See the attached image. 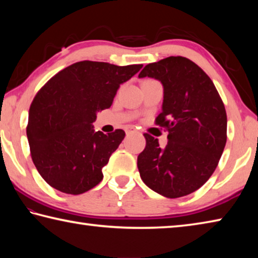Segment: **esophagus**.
Masks as SVG:
<instances>
[{
    "mask_svg": "<svg viewBox=\"0 0 258 258\" xmlns=\"http://www.w3.org/2000/svg\"><path fill=\"white\" fill-rule=\"evenodd\" d=\"M126 133L127 134H132V133H138V131L135 130L132 125H128V126H126Z\"/></svg>",
    "mask_w": 258,
    "mask_h": 258,
    "instance_id": "1",
    "label": "esophagus"
}]
</instances>
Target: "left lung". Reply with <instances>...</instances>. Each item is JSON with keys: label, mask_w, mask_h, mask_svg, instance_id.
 <instances>
[{"label": "left lung", "mask_w": 258, "mask_h": 258, "mask_svg": "<svg viewBox=\"0 0 258 258\" xmlns=\"http://www.w3.org/2000/svg\"><path fill=\"white\" fill-rule=\"evenodd\" d=\"M140 78L150 77L164 87L156 124L168 131L164 149L145 134L146 148L138 156L142 181L167 198L190 195L215 171L226 143V112L211 78L184 56H168L147 64Z\"/></svg>", "instance_id": "1"}]
</instances>
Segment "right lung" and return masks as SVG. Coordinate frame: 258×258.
Wrapping results in <instances>:
<instances>
[{"mask_svg":"<svg viewBox=\"0 0 258 258\" xmlns=\"http://www.w3.org/2000/svg\"><path fill=\"white\" fill-rule=\"evenodd\" d=\"M142 64L80 61L38 91L29 108L27 139L38 173L63 194L81 195L102 181V168L125 138L95 132L97 112L110 108L120 84Z\"/></svg>","mask_w":258,"mask_h":258,"instance_id":"right-lung-1","label":"right lung"}]
</instances>
